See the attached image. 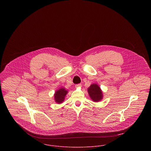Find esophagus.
<instances>
[{
  "label": "esophagus",
  "instance_id": "esophagus-1",
  "mask_svg": "<svg viewBox=\"0 0 151 151\" xmlns=\"http://www.w3.org/2000/svg\"><path fill=\"white\" fill-rule=\"evenodd\" d=\"M76 88H79V87H81V84H76Z\"/></svg>",
  "mask_w": 151,
  "mask_h": 151
}]
</instances>
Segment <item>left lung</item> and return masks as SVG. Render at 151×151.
<instances>
[{"label": "left lung", "mask_w": 151, "mask_h": 151, "mask_svg": "<svg viewBox=\"0 0 151 151\" xmlns=\"http://www.w3.org/2000/svg\"><path fill=\"white\" fill-rule=\"evenodd\" d=\"M88 92L90 98L93 102H99L103 98L102 91L96 84H91L88 88Z\"/></svg>", "instance_id": "obj_1"}]
</instances>
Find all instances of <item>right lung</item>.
Segmentation results:
<instances>
[{"label":"right lung","mask_w":151,"mask_h":151,"mask_svg":"<svg viewBox=\"0 0 151 151\" xmlns=\"http://www.w3.org/2000/svg\"><path fill=\"white\" fill-rule=\"evenodd\" d=\"M68 91L65 90V88H61L57 90L54 95L55 101L58 104H62L65 100V96L67 95Z\"/></svg>","instance_id":"1"}]
</instances>
